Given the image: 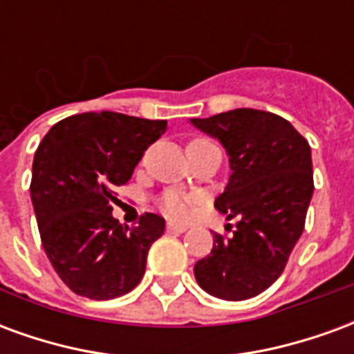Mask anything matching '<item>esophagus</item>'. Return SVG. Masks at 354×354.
Returning a JSON list of instances; mask_svg holds the SVG:
<instances>
[{
	"mask_svg": "<svg viewBox=\"0 0 354 354\" xmlns=\"http://www.w3.org/2000/svg\"><path fill=\"white\" fill-rule=\"evenodd\" d=\"M167 231L169 233H184V231H187V225L178 222H167Z\"/></svg>",
	"mask_w": 354,
	"mask_h": 354,
	"instance_id": "1",
	"label": "esophagus"
}]
</instances>
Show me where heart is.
<instances>
[{
	"mask_svg": "<svg viewBox=\"0 0 354 354\" xmlns=\"http://www.w3.org/2000/svg\"><path fill=\"white\" fill-rule=\"evenodd\" d=\"M197 142H208V140H193L189 144H197ZM195 205H197V197L182 192H167L161 197V208L165 210V214L178 218V220L189 218Z\"/></svg>",
	"mask_w": 354,
	"mask_h": 354,
	"instance_id": "heart-1",
	"label": "heart"
}]
</instances>
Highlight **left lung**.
<instances>
[{"label":"left lung","mask_w":354,"mask_h":354,"mask_svg":"<svg viewBox=\"0 0 354 354\" xmlns=\"http://www.w3.org/2000/svg\"><path fill=\"white\" fill-rule=\"evenodd\" d=\"M192 123L222 142L231 176L214 207L239 218L231 237L195 263V279L210 296L241 301L273 284L305 227L313 197L311 147L271 111L239 108Z\"/></svg>","instance_id":"1"}]
</instances>
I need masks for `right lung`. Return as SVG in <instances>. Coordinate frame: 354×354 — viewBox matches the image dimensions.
I'll return each instance as SVG.
<instances>
[{"instance_id": "right-lung-1", "label": "right lung", "mask_w": 354, "mask_h": 354, "mask_svg": "<svg viewBox=\"0 0 354 354\" xmlns=\"http://www.w3.org/2000/svg\"><path fill=\"white\" fill-rule=\"evenodd\" d=\"M167 121L115 111L77 113L58 121L34 155L32 203L47 258L77 296L113 299L144 277L149 246L165 220L146 212L138 225H121L111 214L115 189Z\"/></svg>"}]
</instances>
